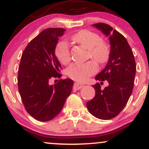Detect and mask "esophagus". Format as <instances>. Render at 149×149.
Here are the masks:
<instances>
[{"label":"esophagus","instance_id":"34e87169","mask_svg":"<svg viewBox=\"0 0 149 149\" xmlns=\"http://www.w3.org/2000/svg\"><path fill=\"white\" fill-rule=\"evenodd\" d=\"M84 86V85L83 84V83H78V82H76V83H75L74 84H73V90H80V88H82Z\"/></svg>","mask_w":149,"mask_h":149}]
</instances>
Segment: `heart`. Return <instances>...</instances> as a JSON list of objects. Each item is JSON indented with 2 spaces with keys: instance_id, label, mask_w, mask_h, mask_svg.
<instances>
[{
  "instance_id": "b5f03b06",
  "label": "heart",
  "mask_w": 149,
  "mask_h": 149,
  "mask_svg": "<svg viewBox=\"0 0 149 149\" xmlns=\"http://www.w3.org/2000/svg\"><path fill=\"white\" fill-rule=\"evenodd\" d=\"M73 41L88 49V56L97 64H103L108 61L110 49L107 42L102 40L98 34L88 30H81L71 36ZM55 55L62 64L66 65L71 60V52L68 43L60 41L55 48ZM97 71L96 64L89 61L83 64H71L66 69L69 78L78 81H84Z\"/></svg>"
}]
</instances>
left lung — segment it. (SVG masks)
Wrapping results in <instances>:
<instances>
[{"label":"left lung","instance_id":"8db88e82","mask_svg":"<svg viewBox=\"0 0 149 149\" xmlns=\"http://www.w3.org/2000/svg\"><path fill=\"white\" fill-rule=\"evenodd\" d=\"M93 26L109 37L111 52L107 66L95 77L100 81L92 86L95 96L86 105L95 117L110 120L118 115L129 100L134 88L136 62L130 46L122 34L105 23ZM104 81L109 85L102 90L100 85Z\"/></svg>","mask_w":149,"mask_h":149}]
</instances>
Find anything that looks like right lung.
Returning <instances> with one entry per match:
<instances>
[{
	"mask_svg": "<svg viewBox=\"0 0 149 149\" xmlns=\"http://www.w3.org/2000/svg\"><path fill=\"white\" fill-rule=\"evenodd\" d=\"M65 31L48 28L40 32L26 47L19 66L18 90L26 111L42 122L59 113L72 90L73 80L60 78L61 66L54 54ZM54 79L58 82L51 85Z\"/></svg>",
	"mask_w": 149,
	"mask_h": 149,
	"instance_id": "right-lung-1",
	"label": "right lung"
}]
</instances>
